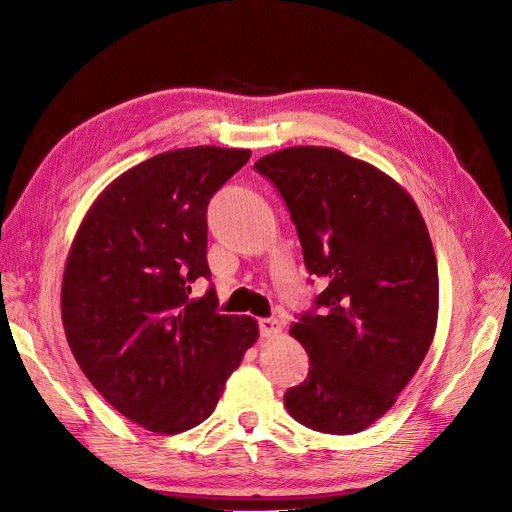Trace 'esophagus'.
<instances>
[{"label": "esophagus", "mask_w": 512, "mask_h": 512, "mask_svg": "<svg viewBox=\"0 0 512 512\" xmlns=\"http://www.w3.org/2000/svg\"><path fill=\"white\" fill-rule=\"evenodd\" d=\"M258 327H260L262 337H271V335H277L281 331V323L277 319H260Z\"/></svg>", "instance_id": "obj_1"}]
</instances>
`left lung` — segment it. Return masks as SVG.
<instances>
[{
  "label": "left lung",
  "instance_id": "1",
  "mask_svg": "<svg viewBox=\"0 0 512 512\" xmlns=\"http://www.w3.org/2000/svg\"><path fill=\"white\" fill-rule=\"evenodd\" d=\"M254 168L281 193L306 271L327 281L289 329L310 371L285 408L308 429L358 433L394 406L433 342L440 285L429 231L392 177L339 150L300 145Z\"/></svg>",
  "mask_w": 512,
  "mask_h": 512
}]
</instances>
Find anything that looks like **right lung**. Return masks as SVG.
<instances>
[{
	"label": "right lung",
	"instance_id": "right-lung-1",
	"mask_svg": "<svg viewBox=\"0 0 512 512\" xmlns=\"http://www.w3.org/2000/svg\"><path fill=\"white\" fill-rule=\"evenodd\" d=\"M250 150L185 148L114 179L72 241L62 323L81 371L120 415L181 433L206 421L229 375L258 339L252 316L218 314L206 210Z\"/></svg>",
	"mask_w": 512,
	"mask_h": 512
}]
</instances>
